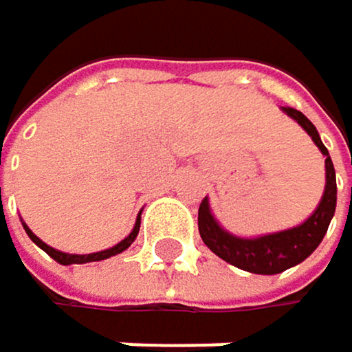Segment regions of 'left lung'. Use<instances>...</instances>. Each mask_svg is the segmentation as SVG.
<instances>
[{"label": "left lung", "mask_w": 352, "mask_h": 352, "mask_svg": "<svg viewBox=\"0 0 352 352\" xmlns=\"http://www.w3.org/2000/svg\"><path fill=\"white\" fill-rule=\"evenodd\" d=\"M283 112L289 114L293 120H298V125L304 127V131L312 138V142L325 157V191L316 210L298 227H291L276 234H265L259 238H240L223 229L210 212L208 197L201 199L197 212L199 236L204 244L223 261L252 274H280L302 263L321 244L336 212V170L325 144L318 138L316 127L300 110L285 106Z\"/></svg>", "instance_id": "8db88e82"}]
</instances>
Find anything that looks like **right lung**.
Listing matches in <instances>:
<instances>
[{"label":"right lung","mask_w":352,"mask_h":352,"mask_svg":"<svg viewBox=\"0 0 352 352\" xmlns=\"http://www.w3.org/2000/svg\"><path fill=\"white\" fill-rule=\"evenodd\" d=\"M142 214V212H140ZM140 214H138V219H135V225H133V229H131V234L125 238V240H120L116 246H112V248H106V250H100V252H91V255H69V252H61V250H57V248H52V246H48L46 242H42L31 229L23 223V227H25V232H27V236L34 240L46 255H50L54 261L57 263H61V265H72V263H91V261H102V259H110V257H114V255H118V252H123V250H127L129 246H131V242L138 238V232H140Z\"/></svg>","instance_id":"right-lung-1"}]
</instances>
